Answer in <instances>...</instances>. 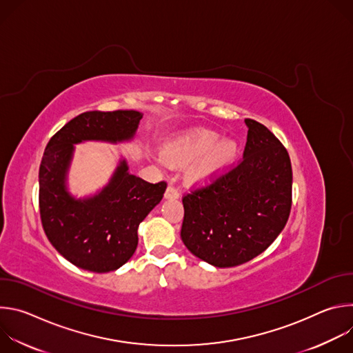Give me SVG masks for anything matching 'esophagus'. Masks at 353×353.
Instances as JSON below:
<instances>
[{"mask_svg": "<svg viewBox=\"0 0 353 353\" xmlns=\"http://www.w3.org/2000/svg\"><path fill=\"white\" fill-rule=\"evenodd\" d=\"M179 196H180L179 190H177L176 187H173V185H169L168 190H166V192H165V198H166V199H176V198H179Z\"/></svg>", "mask_w": 353, "mask_h": 353, "instance_id": "34e87169", "label": "esophagus"}]
</instances>
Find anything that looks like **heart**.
<instances>
[{"label": "heart", "instance_id": "1", "mask_svg": "<svg viewBox=\"0 0 353 353\" xmlns=\"http://www.w3.org/2000/svg\"><path fill=\"white\" fill-rule=\"evenodd\" d=\"M240 146L236 139H222V135L210 130H192L163 149V159L170 166H187L196 162L190 177L195 183H210L221 176L239 157Z\"/></svg>", "mask_w": 353, "mask_h": 353}]
</instances>
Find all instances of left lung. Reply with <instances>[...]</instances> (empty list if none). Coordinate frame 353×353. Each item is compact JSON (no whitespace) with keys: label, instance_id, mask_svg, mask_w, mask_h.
Here are the masks:
<instances>
[{"label":"left lung","instance_id":"obj_1","mask_svg":"<svg viewBox=\"0 0 353 353\" xmlns=\"http://www.w3.org/2000/svg\"><path fill=\"white\" fill-rule=\"evenodd\" d=\"M243 161L212 184L183 196L181 240L214 267L253 260L283 230L292 207V165L281 141L245 119Z\"/></svg>","mask_w":353,"mask_h":353}]
</instances>
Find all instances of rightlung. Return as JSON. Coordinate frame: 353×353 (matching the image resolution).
I'll return each mask as SVG.
<instances>
[{
  "instance_id": "add662e5",
  "label": "right lung",
  "mask_w": 353,
  "mask_h": 353,
  "mask_svg": "<svg viewBox=\"0 0 353 353\" xmlns=\"http://www.w3.org/2000/svg\"><path fill=\"white\" fill-rule=\"evenodd\" d=\"M135 110L86 112L68 121L48 141L39 169V208L44 233L71 264L109 272L135 253L138 226L163 198L166 183H148L120 159L109 183L94 195L75 198L67 187L75 143L125 142L138 130Z\"/></svg>"
}]
</instances>
